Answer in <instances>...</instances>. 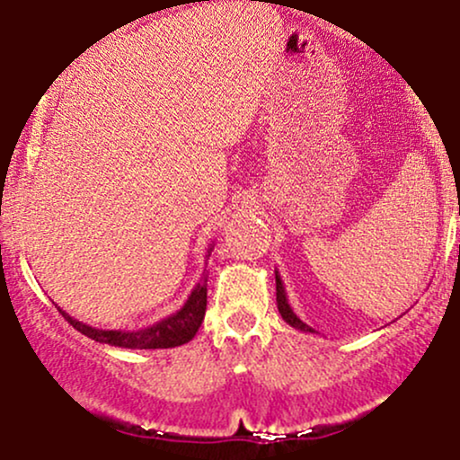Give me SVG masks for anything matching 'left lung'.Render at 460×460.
Segmentation results:
<instances>
[{
    "mask_svg": "<svg viewBox=\"0 0 460 460\" xmlns=\"http://www.w3.org/2000/svg\"><path fill=\"white\" fill-rule=\"evenodd\" d=\"M276 302H278V311H280L282 319H285L288 326H293L296 330H302V332H314L311 326H306V323H304L302 319L293 313L291 304H288V299H287L285 285H282V278L278 276V271H276Z\"/></svg>",
    "mask_w": 460,
    "mask_h": 460,
    "instance_id": "obj_1",
    "label": "left lung"
}]
</instances>
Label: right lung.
<instances>
[{
    "label": "right lung",
    "instance_id": "right-lung-1",
    "mask_svg": "<svg viewBox=\"0 0 460 460\" xmlns=\"http://www.w3.org/2000/svg\"><path fill=\"white\" fill-rule=\"evenodd\" d=\"M213 252V245L208 247V254ZM206 280L208 276H202V280L193 287L190 296L184 306L180 311H175L169 317L161 319L156 322L154 326L149 328H141V330H100V328H93L86 326V323L77 322V319L71 317L69 313H65L63 308H58L63 313V317L66 322L74 326L77 332L86 334V337L93 339V341H100V343H108V345H115V348H128V349H164V348H175V345H184L189 343L190 339L195 337L199 326L204 322V314H206Z\"/></svg>",
    "mask_w": 460,
    "mask_h": 460
}]
</instances>
